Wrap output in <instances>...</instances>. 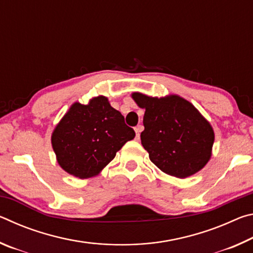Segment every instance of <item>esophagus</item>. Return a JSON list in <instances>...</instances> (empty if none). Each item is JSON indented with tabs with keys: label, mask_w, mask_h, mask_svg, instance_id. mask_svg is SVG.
<instances>
[{
	"label": "esophagus",
	"mask_w": 253,
	"mask_h": 253,
	"mask_svg": "<svg viewBox=\"0 0 253 253\" xmlns=\"http://www.w3.org/2000/svg\"><path fill=\"white\" fill-rule=\"evenodd\" d=\"M144 129V126L143 125H138L137 127H135V131H136V138L139 139V136H140V132L143 131Z\"/></svg>",
	"instance_id": "obj_1"
}]
</instances>
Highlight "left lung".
I'll return each instance as SVG.
<instances>
[{
    "label": "left lung",
    "mask_w": 253,
    "mask_h": 253,
    "mask_svg": "<svg viewBox=\"0 0 253 253\" xmlns=\"http://www.w3.org/2000/svg\"><path fill=\"white\" fill-rule=\"evenodd\" d=\"M145 109L142 145L162 172L186 178L200 172L212 156L214 130L190 101L178 95L151 97L132 92Z\"/></svg>",
    "instance_id": "8db88e82"
}]
</instances>
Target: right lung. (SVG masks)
<instances>
[{
  "mask_svg": "<svg viewBox=\"0 0 253 253\" xmlns=\"http://www.w3.org/2000/svg\"><path fill=\"white\" fill-rule=\"evenodd\" d=\"M135 137L121 111L105 96L87 105L72 104L51 135L57 162L63 170L81 179L97 176L128 140Z\"/></svg>",
  "mask_w": 253,
  "mask_h": 253,
  "instance_id": "add662e5",
  "label": "right lung"
}]
</instances>
